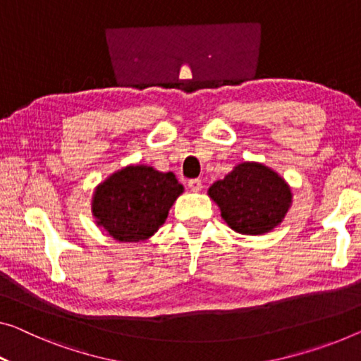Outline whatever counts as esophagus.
<instances>
[{
  "instance_id": "obj_1",
  "label": "esophagus",
  "mask_w": 361,
  "mask_h": 361,
  "mask_svg": "<svg viewBox=\"0 0 361 361\" xmlns=\"http://www.w3.org/2000/svg\"><path fill=\"white\" fill-rule=\"evenodd\" d=\"M188 188H190L191 191H201V188H202V181L199 180V178L190 180V181H188Z\"/></svg>"
}]
</instances>
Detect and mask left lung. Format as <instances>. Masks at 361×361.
Here are the masks:
<instances>
[{
    "mask_svg": "<svg viewBox=\"0 0 361 361\" xmlns=\"http://www.w3.org/2000/svg\"><path fill=\"white\" fill-rule=\"evenodd\" d=\"M227 225L243 235H262L282 222L292 204V191L282 176L256 162L236 165L209 188Z\"/></svg>",
    "mask_w": 361,
    "mask_h": 361,
    "instance_id": "8db88e82",
    "label": "left lung"
}]
</instances>
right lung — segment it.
Here are the masks:
<instances>
[{
	"label": "right lung",
	"mask_w": 361,
	"mask_h": 361,
	"mask_svg": "<svg viewBox=\"0 0 361 361\" xmlns=\"http://www.w3.org/2000/svg\"><path fill=\"white\" fill-rule=\"evenodd\" d=\"M183 192L176 176L147 165H129L97 186V225L118 241H142L157 232Z\"/></svg>",
	"instance_id": "add662e5"
}]
</instances>
